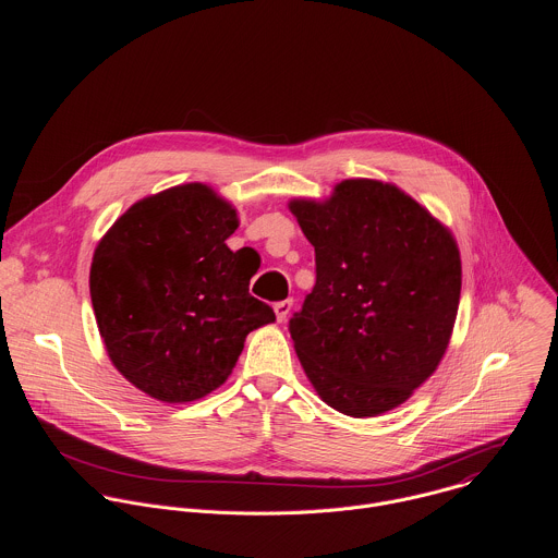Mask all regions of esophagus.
Segmentation results:
<instances>
[{
	"instance_id": "34e87169",
	"label": "esophagus",
	"mask_w": 558,
	"mask_h": 558,
	"mask_svg": "<svg viewBox=\"0 0 558 558\" xmlns=\"http://www.w3.org/2000/svg\"><path fill=\"white\" fill-rule=\"evenodd\" d=\"M291 306H293V300H291V298H287V300H280V302H276L274 311H276V317H278V323H284V320H287V315L291 313Z\"/></svg>"
}]
</instances>
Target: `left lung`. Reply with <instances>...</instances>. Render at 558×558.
I'll list each match as a JSON object with an SVG mask.
<instances>
[{
  "label": "left lung",
  "instance_id": "1",
  "mask_svg": "<svg viewBox=\"0 0 558 558\" xmlns=\"http://www.w3.org/2000/svg\"><path fill=\"white\" fill-rule=\"evenodd\" d=\"M289 209L315 247V287L289 320L306 377L344 415L397 409L450 342L461 293L452 233L400 187L371 179Z\"/></svg>",
  "mask_w": 558,
  "mask_h": 558
}]
</instances>
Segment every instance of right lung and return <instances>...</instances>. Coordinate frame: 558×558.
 Returning <instances> with one entry per match:
<instances>
[{
	"instance_id": "obj_1",
	"label": "right lung",
	"mask_w": 558,
	"mask_h": 558,
	"mask_svg": "<svg viewBox=\"0 0 558 558\" xmlns=\"http://www.w3.org/2000/svg\"><path fill=\"white\" fill-rule=\"evenodd\" d=\"M235 209L203 183L134 203L90 267L97 327L117 371L158 402H194L229 377L245 338L276 320L250 295L254 263L225 241Z\"/></svg>"
}]
</instances>
